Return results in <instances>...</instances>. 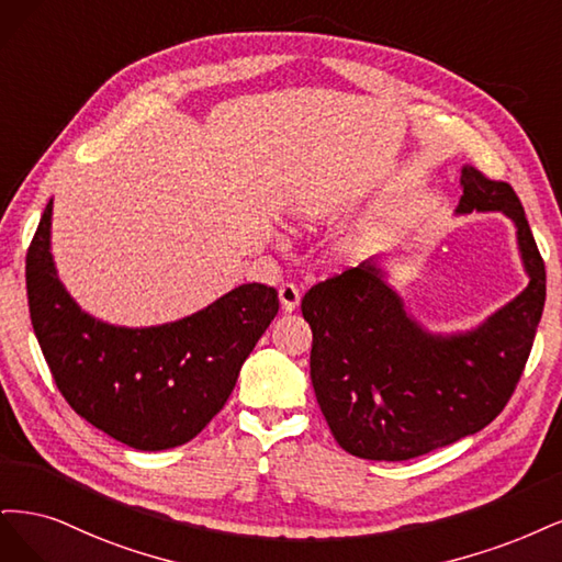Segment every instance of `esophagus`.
<instances>
[{
  "label": "esophagus",
  "instance_id": "esophagus-1",
  "mask_svg": "<svg viewBox=\"0 0 562 562\" xmlns=\"http://www.w3.org/2000/svg\"><path fill=\"white\" fill-rule=\"evenodd\" d=\"M280 303L284 313H292L301 303V289L294 282H284L280 284Z\"/></svg>",
  "mask_w": 562,
  "mask_h": 562
}]
</instances>
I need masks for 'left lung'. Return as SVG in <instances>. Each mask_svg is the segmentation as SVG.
I'll list each match as a JSON object with an SVG mask.
<instances>
[{
    "label": "left lung",
    "instance_id": "8db88e82",
    "mask_svg": "<svg viewBox=\"0 0 562 562\" xmlns=\"http://www.w3.org/2000/svg\"><path fill=\"white\" fill-rule=\"evenodd\" d=\"M499 210L518 228L530 284L476 331L429 336L371 263L307 289L311 378L338 446L400 462L491 425L522 375L547 301V268L512 184L467 166L458 212Z\"/></svg>",
    "mask_w": 562,
    "mask_h": 562
}]
</instances>
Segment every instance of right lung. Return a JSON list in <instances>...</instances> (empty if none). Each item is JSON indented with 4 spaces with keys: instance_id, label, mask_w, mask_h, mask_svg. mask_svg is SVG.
<instances>
[{
    "instance_id": "1",
    "label": "right lung",
    "mask_w": 562,
    "mask_h": 562,
    "mask_svg": "<svg viewBox=\"0 0 562 562\" xmlns=\"http://www.w3.org/2000/svg\"><path fill=\"white\" fill-rule=\"evenodd\" d=\"M50 205L30 243L25 280L32 329L65 402L137 450L191 441L224 408L243 361L278 315V292L251 282L162 327H110L81 313L56 276Z\"/></svg>"
}]
</instances>
